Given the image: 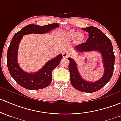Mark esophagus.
Returning <instances> with one entry per match:
<instances>
[{
	"label": "esophagus",
	"mask_w": 121,
	"mask_h": 121,
	"mask_svg": "<svg viewBox=\"0 0 121 121\" xmlns=\"http://www.w3.org/2000/svg\"><path fill=\"white\" fill-rule=\"evenodd\" d=\"M68 56V53H66L65 52H64L63 53V57H64V58H67V57Z\"/></svg>",
	"instance_id": "obj_1"
}]
</instances>
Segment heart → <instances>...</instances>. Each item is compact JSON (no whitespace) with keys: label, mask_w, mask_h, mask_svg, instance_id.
Segmentation results:
<instances>
[{"label":"heart","mask_w":121,"mask_h":121,"mask_svg":"<svg viewBox=\"0 0 121 121\" xmlns=\"http://www.w3.org/2000/svg\"><path fill=\"white\" fill-rule=\"evenodd\" d=\"M68 36L70 38L74 37V36H77V39L78 40H81V39H83V35L82 34H78L77 32L74 31V30H72V31L69 32L68 34Z\"/></svg>","instance_id":"obj_1"}]
</instances>
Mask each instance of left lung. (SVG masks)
<instances>
[{"instance_id":"8db88e82","label":"left lung","mask_w":121,"mask_h":121,"mask_svg":"<svg viewBox=\"0 0 121 121\" xmlns=\"http://www.w3.org/2000/svg\"><path fill=\"white\" fill-rule=\"evenodd\" d=\"M82 30L88 33L89 38L86 42L78 44L75 48L80 53L99 52L102 58L104 73L101 78L97 81L89 82L86 81L80 74L77 63L73 58L68 57L71 83L78 91L93 93L101 89L111 78L114 71L115 56L111 40L101 30L95 26H89L82 28Z\"/></svg>"}]
</instances>
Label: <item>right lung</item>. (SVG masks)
<instances>
[{"instance_id":"1","label":"right lung","mask_w":121,"mask_h":121,"mask_svg":"<svg viewBox=\"0 0 121 121\" xmlns=\"http://www.w3.org/2000/svg\"><path fill=\"white\" fill-rule=\"evenodd\" d=\"M59 26L57 23L43 26L30 24L14 35L7 50V64L11 76L21 86L28 90H38L48 87L52 82V71L58 65L63 57L62 54H58L48 61L36 72H27L24 71L18 63L19 44L23 36L32 34H46Z\"/></svg>"}]
</instances>
